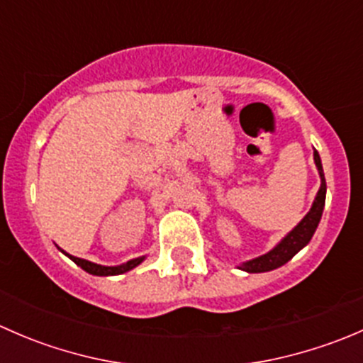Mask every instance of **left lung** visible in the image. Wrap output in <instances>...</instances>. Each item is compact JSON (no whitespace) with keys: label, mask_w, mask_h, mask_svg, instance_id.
Segmentation results:
<instances>
[{"label":"left lung","mask_w":363,"mask_h":363,"mask_svg":"<svg viewBox=\"0 0 363 363\" xmlns=\"http://www.w3.org/2000/svg\"><path fill=\"white\" fill-rule=\"evenodd\" d=\"M314 163H316L318 172H320L321 177V186L320 191H318L316 199H314L313 207L311 211L307 212L306 218L274 247L272 251H269L267 255L258 256V258L250 259V262L242 263L239 269L246 270V272L251 274H258V272H269V270L277 269V267L284 265V263L290 262L291 258L302 250L303 246L309 244V240L313 239L314 232L318 228V223H320L321 214H323V207H325V195H327V182H325V174H323V167H321V160L318 151H314Z\"/></svg>","instance_id":"1"}]
</instances>
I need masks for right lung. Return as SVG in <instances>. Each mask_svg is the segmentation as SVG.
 I'll return each mask as SVG.
<instances>
[{
	"label": "right lung",
	"instance_id": "obj_1",
	"mask_svg": "<svg viewBox=\"0 0 363 363\" xmlns=\"http://www.w3.org/2000/svg\"><path fill=\"white\" fill-rule=\"evenodd\" d=\"M61 251H63V250H61ZM65 255H67L68 258L72 259V262H75L77 265L80 267V269H84V270H86V272L93 274V276H117V274H124V272H128V270L135 269V267H137L138 263L144 262V256H140V258H135V259H130V262L123 263V265L104 267V265H98V263L87 262V259L77 258V256L68 255V252H65Z\"/></svg>",
	"mask_w": 363,
	"mask_h": 363
}]
</instances>
